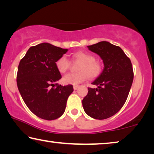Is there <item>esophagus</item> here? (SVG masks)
Here are the masks:
<instances>
[{
	"mask_svg": "<svg viewBox=\"0 0 154 154\" xmlns=\"http://www.w3.org/2000/svg\"><path fill=\"white\" fill-rule=\"evenodd\" d=\"M79 86H73V89H74L75 90H77L78 88H79Z\"/></svg>",
	"mask_w": 154,
	"mask_h": 154,
	"instance_id": "obj_1",
	"label": "esophagus"
}]
</instances>
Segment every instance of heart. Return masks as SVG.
<instances>
[{"label": "heart", "mask_w": 154, "mask_h": 154, "mask_svg": "<svg viewBox=\"0 0 154 154\" xmlns=\"http://www.w3.org/2000/svg\"><path fill=\"white\" fill-rule=\"evenodd\" d=\"M73 59L82 62L79 68V72L68 73L62 78V82L65 84L77 85L84 82L88 76L90 79H94L99 76L102 72V66L99 62L95 61V57L90 53L83 51L75 53L72 55ZM58 71L64 73L70 66V61L66 56H62L55 63Z\"/></svg>", "instance_id": "obj_1"}]
</instances>
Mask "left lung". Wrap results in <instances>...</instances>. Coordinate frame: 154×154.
<instances>
[{
    "mask_svg": "<svg viewBox=\"0 0 154 154\" xmlns=\"http://www.w3.org/2000/svg\"><path fill=\"white\" fill-rule=\"evenodd\" d=\"M103 60V69L88 88L82 100L83 108L89 116L103 120L117 113L125 103L132 85L134 72L131 61L119 46L102 41L87 46Z\"/></svg>",
    "mask_w": 154,
    "mask_h": 154,
    "instance_id": "obj_1",
    "label": "left lung"
}]
</instances>
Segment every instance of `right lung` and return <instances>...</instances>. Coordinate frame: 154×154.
Returning <instances> with one entry per match:
<instances>
[{
    "label": "right lung",
    "mask_w": 154,
    "mask_h": 154,
    "mask_svg": "<svg viewBox=\"0 0 154 154\" xmlns=\"http://www.w3.org/2000/svg\"><path fill=\"white\" fill-rule=\"evenodd\" d=\"M68 51L43 42L29 48L19 64V92L29 109L42 119L51 121L62 116L73 91L72 85L55 84L62 78L55 63Z\"/></svg>",
    "instance_id": "right-lung-1"
}]
</instances>
